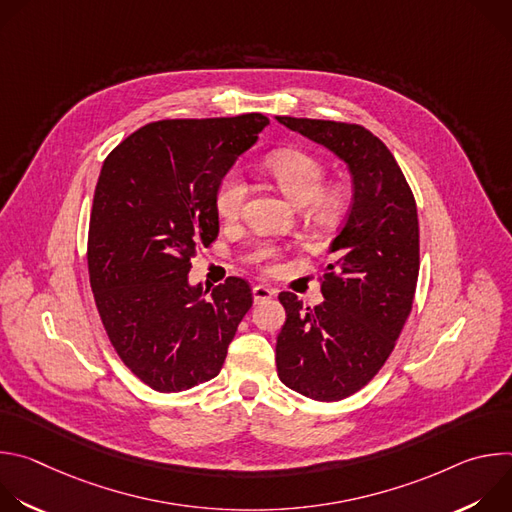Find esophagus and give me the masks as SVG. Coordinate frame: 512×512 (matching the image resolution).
I'll use <instances>...</instances> for the list:
<instances>
[{"instance_id": "34e87169", "label": "esophagus", "mask_w": 512, "mask_h": 512, "mask_svg": "<svg viewBox=\"0 0 512 512\" xmlns=\"http://www.w3.org/2000/svg\"><path fill=\"white\" fill-rule=\"evenodd\" d=\"M275 294H277V291L273 287H267V285H255L253 287V300H255V304L265 302V300L273 298Z\"/></svg>"}]
</instances>
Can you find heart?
<instances>
[{"mask_svg": "<svg viewBox=\"0 0 512 512\" xmlns=\"http://www.w3.org/2000/svg\"><path fill=\"white\" fill-rule=\"evenodd\" d=\"M267 174L279 190L296 204H312L316 218L332 223L340 216L346 194L342 186H324V164L302 150H277L265 160ZM247 198V180L239 170H231L218 182L214 204L223 221L239 218Z\"/></svg>", "mask_w": 512, "mask_h": 512, "instance_id": "obj_1", "label": "heart"}]
</instances>
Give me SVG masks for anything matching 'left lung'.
Returning <instances> with one entry per match:
<instances>
[{
  "label": "left lung",
  "instance_id": "8db88e82",
  "mask_svg": "<svg viewBox=\"0 0 512 512\" xmlns=\"http://www.w3.org/2000/svg\"><path fill=\"white\" fill-rule=\"evenodd\" d=\"M324 145L352 178V206L330 245L322 296L306 308L281 291L285 324L275 362L281 383L316 401L367 385L395 348L419 275V223L411 188L387 145L352 123L275 117Z\"/></svg>",
  "mask_w": 512,
  "mask_h": 512
}]
</instances>
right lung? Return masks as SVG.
Listing matches in <instances>:
<instances>
[{"instance_id": "1", "label": "right lung", "mask_w": 512, "mask_h": 512, "mask_svg": "<svg viewBox=\"0 0 512 512\" xmlns=\"http://www.w3.org/2000/svg\"><path fill=\"white\" fill-rule=\"evenodd\" d=\"M267 125L261 113L148 123L101 168L89 225L97 310L125 367L160 393L221 373L253 304L241 277L208 294L188 273L218 235V182Z\"/></svg>"}]
</instances>
